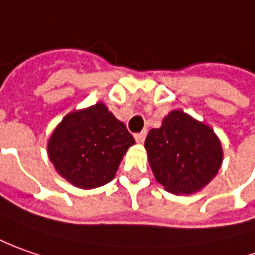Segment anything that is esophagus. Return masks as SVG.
Instances as JSON below:
<instances>
[{
  "label": "esophagus",
  "mask_w": 255,
  "mask_h": 255,
  "mask_svg": "<svg viewBox=\"0 0 255 255\" xmlns=\"http://www.w3.org/2000/svg\"><path fill=\"white\" fill-rule=\"evenodd\" d=\"M145 136H146V131H141V132H138V134H135L134 135V138H135L136 142H139V144H142L145 141Z\"/></svg>",
  "instance_id": "34e87169"
}]
</instances>
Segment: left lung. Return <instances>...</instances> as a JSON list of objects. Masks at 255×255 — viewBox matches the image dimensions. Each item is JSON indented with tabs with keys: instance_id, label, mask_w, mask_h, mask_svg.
I'll return each mask as SVG.
<instances>
[{
	"instance_id": "obj_1",
	"label": "left lung",
	"mask_w": 255,
	"mask_h": 255,
	"mask_svg": "<svg viewBox=\"0 0 255 255\" xmlns=\"http://www.w3.org/2000/svg\"><path fill=\"white\" fill-rule=\"evenodd\" d=\"M155 179L175 195H192L209 185L223 163V148L213 128L182 110L165 116L145 139Z\"/></svg>"
}]
</instances>
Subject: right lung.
<instances>
[{
  "mask_svg": "<svg viewBox=\"0 0 255 255\" xmlns=\"http://www.w3.org/2000/svg\"><path fill=\"white\" fill-rule=\"evenodd\" d=\"M134 144L126 124L97 103L63 117L49 138L48 155L63 179L76 188L94 189L114 179Z\"/></svg>",
  "mask_w": 255,
  "mask_h": 255,
  "instance_id": "1",
  "label": "right lung"
}]
</instances>
